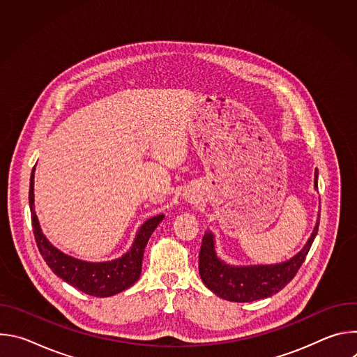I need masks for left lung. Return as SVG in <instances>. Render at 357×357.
I'll return each mask as SVG.
<instances>
[{
	"label": "left lung",
	"mask_w": 357,
	"mask_h": 357,
	"mask_svg": "<svg viewBox=\"0 0 357 357\" xmlns=\"http://www.w3.org/2000/svg\"><path fill=\"white\" fill-rule=\"evenodd\" d=\"M314 183L315 189H318V169H315ZM318 227L319 213L311 237L294 257L277 264L257 266H231L223 261L216 254L215 236L208 230L202 238L199 252L200 278L212 292L226 301L252 302L273 296L298 273L317 237Z\"/></svg>",
	"instance_id": "1"
}]
</instances>
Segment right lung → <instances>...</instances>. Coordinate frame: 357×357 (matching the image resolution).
<instances>
[{
    "instance_id": "right-lung-1",
    "label": "right lung",
    "mask_w": 357,
    "mask_h": 357,
    "mask_svg": "<svg viewBox=\"0 0 357 357\" xmlns=\"http://www.w3.org/2000/svg\"><path fill=\"white\" fill-rule=\"evenodd\" d=\"M33 174L35 168L32 169L29 183L31 219L36 245L49 268L65 282L70 284L79 291L98 298L116 295L134 285L141 275L145 245L151 234L154 233V230L164 220L165 216L157 215L144 222L138 229L130 250L126 254H123L121 257L114 259L112 261L100 263L79 260L72 256H68V254L56 248L42 233L33 205Z\"/></svg>"
}]
</instances>
